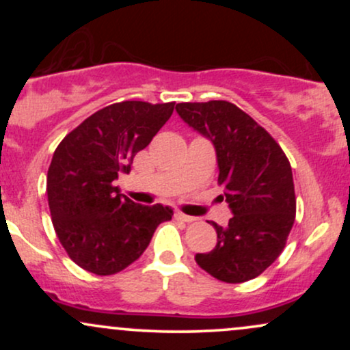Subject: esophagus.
Here are the masks:
<instances>
[{"mask_svg":"<svg viewBox=\"0 0 350 350\" xmlns=\"http://www.w3.org/2000/svg\"><path fill=\"white\" fill-rule=\"evenodd\" d=\"M174 217L178 220H183V222H194V220H196V217L186 215V214H184V212H180V211H176L174 212Z\"/></svg>","mask_w":350,"mask_h":350,"instance_id":"1","label":"esophagus"}]
</instances>
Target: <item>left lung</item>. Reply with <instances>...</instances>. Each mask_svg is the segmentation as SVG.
Listing matches in <instances>:
<instances>
[{"mask_svg":"<svg viewBox=\"0 0 350 350\" xmlns=\"http://www.w3.org/2000/svg\"><path fill=\"white\" fill-rule=\"evenodd\" d=\"M180 118L214 144L219 184L230 207L214 250L196 262L214 278L243 283L256 278L283 252L296 215L290 161L278 143L250 115L226 100L178 103Z\"/></svg>","mask_w":350,"mask_h":350,"instance_id":"8db88e82","label":"left lung"}]
</instances>
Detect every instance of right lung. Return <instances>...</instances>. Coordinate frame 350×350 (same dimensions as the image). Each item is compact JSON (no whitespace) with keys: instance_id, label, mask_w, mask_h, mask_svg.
<instances>
[{"instance_id":"add662e5","label":"right lung","mask_w":350,"mask_h":350,"mask_svg":"<svg viewBox=\"0 0 350 350\" xmlns=\"http://www.w3.org/2000/svg\"><path fill=\"white\" fill-rule=\"evenodd\" d=\"M174 102L113 103L83 120L54 151L47 171L52 226L64 250L83 270L107 276L124 270L146 250L172 208L142 206L113 186L130 172L135 154L151 143Z\"/></svg>"}]
</instances>
